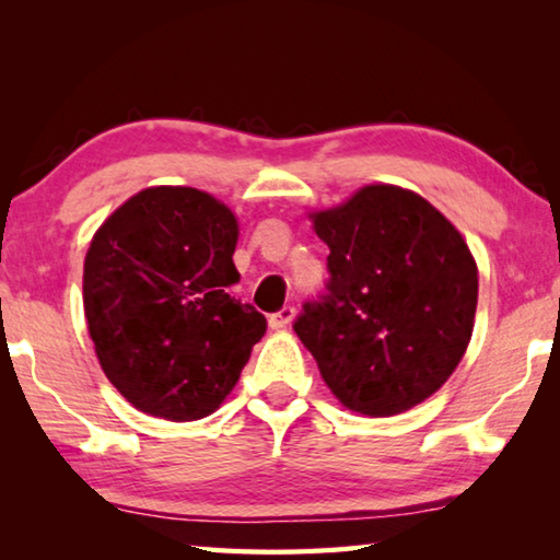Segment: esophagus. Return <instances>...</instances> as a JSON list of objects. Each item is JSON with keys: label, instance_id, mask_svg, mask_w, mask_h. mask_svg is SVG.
Listing matches in <instances>:
<instances>
[{"label": "esophagus", "instance_id": "esophagus-1", "mask_svg": "<svg viewBox=\"0 0 560 560\" xmlns=\"http://www.w3.org/2000/svg\"><path fill=\"white\" fill-rule=\"evenodd\" d=\"M293 316H296V308H293V306H283V308L277 311V314L269 316V326H271L273 330L287 328V326L291 324V320H293Z\"/></svg>", "mask_w": 560, "mask_h": 560}]
</instances>
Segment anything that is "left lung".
<instances>
[{"mask_svg": "<svg viewBox=\"0 0 560 560\" xmlns=\"http://www.w3.org/2000/svg\"><path fill=\"white\" fill-rule=\"evenodd\" d=\"M328 281L293 320L348 410L387 417L438 393L469 346L477 264L462 234L410 189L368 185L314 214Z\"/></svg>", "mask_w": 560, "mask_h": 560, "instance_id": "1", "label": "left lung"}]
</instances>
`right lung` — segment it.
<instances>
[{"mask_svg": "<svg viewBox=\"0 0 560 560\" xmlns=\"http://www.w3.org/2000/svg\"><path fill=\"white\" fill-rule=\"evenodd\" d=\"M236 220L195 187H148L89 246L83 308L103 373L130 405L187 422L212 415L267 330L232 254Z\"/></svg>", "mask_w": 560, "mask_h": 560, "instance_id": "obj_1", "label": "right lung"}]
</instances>
